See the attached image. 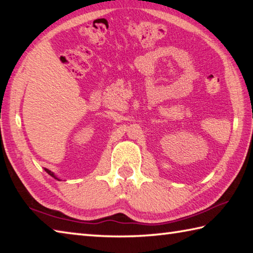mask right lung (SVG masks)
<instances>
[{
    "label": "right lung",
    "instance_id": "obj_1",
    "mask_svg": "<svg viewBox=\"0 0 253 253\" xmlns=\"http://www.w3.org/2000/svg\"><path fill=\"white\" fill-rule=\"evenodd\" d=\"M45 170H46V173L47 174H49L50 176H51V177H54V178H56V179H58V180H60L58 177H57V176L54 174V173H52V171L51 170H49V169H45Z\"/></svg>",
    "mask_w": 253,
    "mask_h": 253
}]
</instances>
